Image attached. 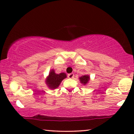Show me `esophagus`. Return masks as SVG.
<instances>
[{"mask_svg": "<svg viewBox=\"0 0 134 134\" xmlns=\"http://www.w3.org/2000/svg\"><path fill=\"white\" fill-rule=\"evenodd\" d=\"M68 78H69V79H72V78H74V74H73V73H70V74H69L68 75Z\"/></svg>", "mask_w": 134, "mask_h": 134, "instance_id": "obj_1", "label": "esophagus"}]
</instances>
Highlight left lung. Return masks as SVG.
<instances>
[{
  "instance_id": "1",
  "label": "left lung",
  "mask_w": 134,
  "mask_h": 134,
  "mask_svg": "<svg viewBox=\"0 0 134 134\" xmlns=\"http://www.w3.org/2000/svg\"><path fill=\"white\" fill-rule=\"evenodd\" d=\"M79 79H80V82H81V83H82L84 85H87L88 82H89L90 76L88 75H84V76L80 77Z\"/></svg>"
}]
</instances>
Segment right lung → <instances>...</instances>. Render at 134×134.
<instances>
[{"mask_svg": "<svg viewBox=\"0 0 134 134\" xmlns=\"http://www.w3.org/2000/svg\"><path fill=\"white\" fill-rule=\"evenodd\" d=\"M66 77L65 73L62 72L60 74H56L54 69L51 70L49 76L46 80V83L50 89L57 88L62 80Z\"/></svg>", "mask_w": 134, "mask_h": 134, "instance_id": "1", "label": "right lung"}]
</instances>
